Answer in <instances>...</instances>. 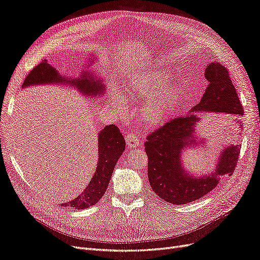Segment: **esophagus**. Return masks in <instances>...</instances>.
<instances>
[{"label":"esophagus","instance_id":"esophagus-1","mask_svg":"<svg viewBox=\"0 0 260 260\" xmlns=\"http://www.w3.org/2000/svg\"><path fill=\"white\" fill-rule=\"evenodd\" d=\"M125 141L128 148H138L139 143H140V139L139 136L136 134H134L133 132H127L125 135Z\"/></svg>","mask_w":260,"mask_h":260}]
</instances>
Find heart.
I'll return each mask as SVG.
<instances>
[{
	"label": "heart",
	"mask_w": 260,
	"mask_h": 260,
	"mask_svg": "<svg viewBox=\"0 0 260 260\" xmlns=\"http://www.w3.org/2000/svg\"><path fill=\"white\" fill-rule=\"evenodd\" d=\"M186 91L182 82L172 81V73L165 69H153L131 76L125 82L124 93L132 99H145L140 110L143 123L149 127L164 124L176 110ZM111 102L116 108L124 105L123 98L115 93Z\"/></svg>",
	"instance_id": "b5f03b06"
}]
</instances>
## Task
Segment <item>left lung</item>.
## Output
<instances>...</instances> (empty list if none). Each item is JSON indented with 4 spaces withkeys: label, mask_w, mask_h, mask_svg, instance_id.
Masks as SVG:
<instances>
[{
    "label": "left lung",
    "mask_w": 260,
    "mask_h": 260,
    "mask_svg": "<svg viewBox=\"0 0 260 260\" xmlns=\"http://www.w3.org/2000/svg\"><path fill=\"white\" fill-rule=\"evenodd\" d=\"M205 77L208 86L199 104L188 115L169 120L152 132L144 143L150 185L158 197L175 205L187 204L210 192L221 176L233 174L239 159L241 146L236 144L224 148L214 172L208 175L193 177L183 167L182 150L199 144L194 137L196 124L200 120L198 112L243 115V107L226 68L213 61L206 67Z\"/></svg>",
    "instance_id": "1"
}]
</instances>
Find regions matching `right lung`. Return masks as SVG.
I'll return each mask as SVG.
<instances>
[{"label":"right lung","mask_w":260,"mask_h":260,"mask_svg":"<svg viewBox=\"0 0 260 260\" xmlns=\"http://www.w3.org/2000/svg\"><path fill=\"white\" fill-rule=\"evenodd\" d=\"M53 83L73 86L87 96L101 95L104 92L102 82L96 80L89 72H84L81 74V77H77L75 80H68L50 66L47 60L40 62L28 73L23 83V87ZM124 150H125V140L120 133V129L114 124L105 126L99 133V161L91 180L81 196H78L73 201L64 203L61 206L85 209L96 204L105 193L115 166Z\"/></svg>","instance_id":"right-lung-1"}]
</instances>
